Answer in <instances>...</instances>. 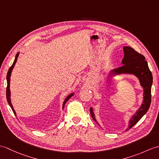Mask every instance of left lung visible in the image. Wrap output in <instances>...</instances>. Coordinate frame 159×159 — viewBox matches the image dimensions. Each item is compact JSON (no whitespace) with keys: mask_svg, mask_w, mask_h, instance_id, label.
Instances as JSON below:
<instances>
[{"mask_svg":"<svg viewBox=\"0 0 159 159\" xmlns=\"http://www.w3.org/2000/svg\"><path fill=\"white\" fill-rule=\"evenodd\" d=\"M123 50L124 56L121 61V64L123 66L109 70V72L107 73V79L124 75V74L134 75L139 79L140 85L143 87V89L142 104L130 118L128 127L126 129V130H128L141 120V118L149 109L151 103V88L152 85L153 79L152 74L150 72L148 63L145 60L146 58L143 55L138 53L133 48L128 46H124ZM90 113L93 120L100 126L96 119L95 113L93 112L92 107L90 108Z\"/></svg>","mask_w":159,"mask_h":159,"instance_id":"1","label":"left lung"}]
</instances>
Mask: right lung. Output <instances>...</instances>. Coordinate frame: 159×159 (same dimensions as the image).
I'll list each match as a JSON object with an SVG mask.
<instances>
[{
  "mask_svg": "<svg viewBox=\"0 0 159 159\" xmlns=\"http://www.w3.org/2000/svg\"><path fill=\"white\" fill-rule=\"evenodd\" d=\"M19 54H20V52H18V53L16 54L14 61H13V64H12V66H11V67H10V68H9V70H8L7 74V92H6L7 100V102H8L9 105L10 107H11L13 113L15 114V116H16V111H15L14 109H13V105H12V104H11V91H10V80H11V75L12 70H13V67H14V66H15V64L16 63L17 59H18V56H19ZM74 95V92L71 93L69 94L68 96H67L66 97V98L65 100H64L63 103V106H62L63 110V109H64V107H65L66 102L70 100V98H72V96H73Z\"/></svg>",
  "mask_w": 159,
  "mask_h": 159,
  "instance_id": "add662e5",
  "label": "right lung"
}]
</instances>
